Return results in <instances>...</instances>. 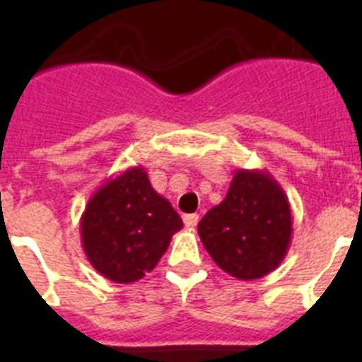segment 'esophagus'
<instances>
[{
	"mask_svg": "<svg viewBox=\"0 0 362 362\" xmlns=\"http://www.w3.org/2000/svg\"><path fill=\"white\" fill-rule=\"evenodd\" d=\"M183 221L187 228H194V226L199 223V216H197V214H187V216L183 217Z\"/></svg>",
	"mask_w": 362,
	"mask_h": 362,
	"instance_id": "esophagus-1",
	"label": "esophagus"
}]
</instances>
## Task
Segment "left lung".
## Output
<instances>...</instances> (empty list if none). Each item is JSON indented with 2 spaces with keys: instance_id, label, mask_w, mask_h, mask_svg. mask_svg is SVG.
Segmentation results:
<instances>
[{
  "instance_id": "left-lung-1",
  "label": "left lung",
  "mask_w": 362,
  "mask_h": 362,
  "mask_svg": "<svg viewBox=\"0 0 362 362\" xmlns=\"http://www.w3.org/2000/svg\"><path fill=\"white\" fill-rule=\"evenodd\" d=\"M197 232L221 270L241 281L261 279L283 263L292 243L288 197L268 172L238 170Z\"/></svg>"
}]
</instances>
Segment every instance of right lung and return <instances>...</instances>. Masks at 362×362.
<instances>
[{
	"instance_id": "obj_1",
	"label": "right lung",
	"mask_w": 362,
	"mask_h": 362,
	"mask_svg": "<svg viewBox=\"0 0 362 362\" xmlns=\"http://www.w3.org/2000/svg\"><path fill=\"white\" fill-rule=\"evenodd\" d=\"M183 221L159 196L141 165L107 179L81 216V245L92 267L119 284L156 268Z\"/></svg>"
}]
</instances>
